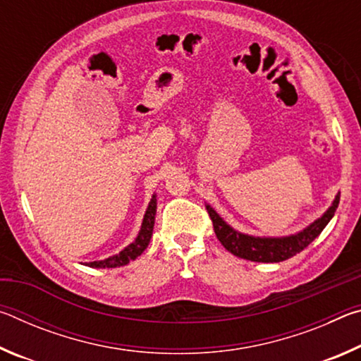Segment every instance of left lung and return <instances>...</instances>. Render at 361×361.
<instances>
[{
	"instance_id": "1",
	"label": "left lung",
	"mask_w": 361,
	"mask_h": 361,
	"mask_svg": "<svg viewBox=\"0 0 361 361\" xmlns=\"http://www.w3.org/2000/svg\"><path fill=\"white\" fill-rule=\"evenodd\" d=\"M341 194H336L333 204L328 207V210L320 218H317L314 223H310L307 228L296 232V234L283 235V237H259L250 235L243 232L235 231L231 224L218 215L216 210L212 205L205 204V209L213 221V229L221 245L239 258L255 261V262H280L291 258L296 253L312 243L320 232L325 229V226L331 221L334 212L339 205Z\"/></svg>"
}]
</instances>
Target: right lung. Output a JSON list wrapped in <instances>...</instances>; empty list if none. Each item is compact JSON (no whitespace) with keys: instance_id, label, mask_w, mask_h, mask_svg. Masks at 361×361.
Instances as JSON below:
<instances>
[{"instance_id":"add662e5","label":"right lung","mask_w":361,"mask_h":361,"mask_svg":"<svg viewBox=\"0 0 361 361\" xmlns=\"http://www.w3.org/2000/svg\"><path fill=\"white\" fill-rule=\"evenodd\" d=\"M156 209H157V199H156V194H152V197H151L149 204H148V209H146V212H145L142 228H140V232H138V235L135 237V240L129 243V245H127L124 250H121L118 255L109 256V258H106V259L85 262V266L97 267V269L121 267V266L129 264L130 261L138 258V256L145 252L146 247L149 245L152 229H154Z\"/></svg>"}]
</instances>
